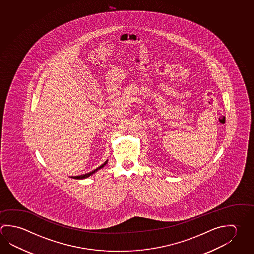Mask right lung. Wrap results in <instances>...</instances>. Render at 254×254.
Here are the masks:
<instances>
[{
    "instance_id": "add662e5",
    "label": "right lung",
    "mask_w": 254,
    "mask_h": 254,
    "mask_svg": "<svg viewBox=\"0 0 254 254\" xmlns=\"http://www.w3.org/2000/svg\"><path fill=\"white\" fill-rule=\"evenodd\" d=\"M108 160H106L103 164L101 165L99 168H97V169H94V170H93L92 172H89V173H86L84 174V175H80V176H75V177H73L72 178H75V179H84V178H88V177H90L91 175H93V174L95 173L97 170H99L100 169H102V168H103L105 165L107 164Z\"/></svg>"
}]
</instances>
